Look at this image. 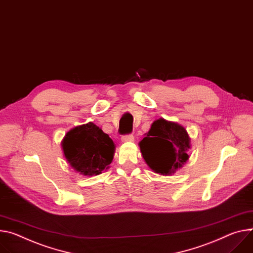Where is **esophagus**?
<instances>
[{
	"mask_svg": "<svg viewBox=\"0 0 253 253\" xmlns=\"http://www.w3.org/2000/svg\"><path fill=\"white\" fill-rule=\"evenodd\" d=\"M121 140L123 142H131L134 140V136L132 134H126L121 137Z\"/></svg>",
	"mask_w": 253,
	"mask_h": 253,
	"instance_id": "esophagus-1",
	"label": "esophagus"
}]
</instances>
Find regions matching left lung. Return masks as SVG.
<instances>
[{"instance_id":"left-lung-1","label":"left lung","mask_w":253,"mask_h":253,"mask_svg":"<svg viewBox=\"0 0 253 253\" xmlns=\"http://www.w3.org/2000/svg\"><path fill=\"white\" fill-rule=\"evenodd\" d=\"M139 146L147 166L164 175L181 168L189 159L188 149L191 148L187 130L163 118L153 122Z\"/></svg>"}]
</instances>
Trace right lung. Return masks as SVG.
Instances as JSON below:
<instances>
[{
  "mask_svg": "<svg viewBox=\"0 0 253 253\" xmlns=\"http://www.w3.org/2000/svg\"><path fill=\"white\" fill-rule=\"evenodd\" d=\"M64 156L81 174L97 175L108 169L114 154V142L94 123L75 127L62 141Z\"/></svg>",
  "mask_w": 253,
  "mask_h": 253,
  "instance_id": "1",
  "label": "right lung"
}]
</instances>
